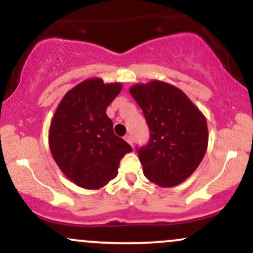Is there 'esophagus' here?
<instances>
[{"label": "esophagus", "instance_id": "1", "mask_svg": "<svg viewBox=\"0 0 253 253\" xmlns=\"http://www.w3.org/2000/svg\"><path fill=\"white\" fill-rule=\"evenodd\" d=\"M125 140L127 141V143H128L130 146H132L133 145V139H132V136H130L129 134H127V135H125Z\"/></svg>", "mask_w": 253, "mask_h": 253}]
</instances>
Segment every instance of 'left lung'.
Instances as JSON below:
<instances>
[{
    "label": "left lung",
    "instance_id": "8db88e82",
    "mask_svg": "<svg viewBox=\"0 0 253 253\" xmlns=\"http://www.w3.org/2000/svg\"><path fill=\"white\" fill-rule=\"evenodd\" d=\"M129 92L151 130L149 144L136 150L145 177L163 188L181 184L207 151L205 115L181 89L163 81L136 83Z\"/></svg>",
    "mask_w": 253,
    "mask_h": 253
}]
</instances>
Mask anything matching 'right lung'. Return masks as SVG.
I'll use <instances>...</instances> for the list:
<instances>
[{
  "label": "right lung",
  "instance_id": "obj_1",
  "mask_svg": "<svg viewBox=\"0 0 253 253\" xmlns=\"http://www.w3.org/2000/svg\"><path fill=\"white\" fill-rule=\"evenodd\" d=\"M121 89L119 82L88 78L64 95L51 120V155L66 178L84 189H100L115 178L121 158L132 151L106 114Z\"/></svg>",
  "mask_w": 253,
  "mask_h": 253
}]
</instances>
